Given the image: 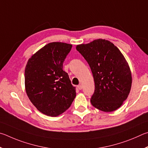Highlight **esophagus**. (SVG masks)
Returning <instances> with one entry per match:
<instances>
[{
    "instance_id": "esophagus-1",
    "label": "esophagus",
    "mask_w": 148,
    "mask_h": 148,
    "mask_svg": "<svg viewBox=\"0 0 148 148\" xmlns=\"http://www.w3.org/2000/svg\"><path fill=\"white\" fill-rule=\"evenodd\" d=\"M77 88H78L79 90H82V86L81 84H79L78 86H77Z\"/></svg>"
}]
</instances>
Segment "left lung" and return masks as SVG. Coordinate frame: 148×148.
<instances>
[{"instance_id": "obj_1", "label": "left lung", "mask_w": 148, "mask_h": 148, "mask_svg": "<svg viewBox=\"0 0 148 148\" xmlns=\"http://www.w3.org/2000/svg\"><path fill=\"white\" fill-rule=\"evenodd\" d=\"M89 64L95 82L92 105L103 112L120 107L130 92L132 77L120 51L110 41L98 39L77 46Z\"/></svg>"}]
</instances>
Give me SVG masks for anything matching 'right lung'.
I'll return each mask as SVG.
<instances>
[{"label":"right lung","instance_id":"right-lung-1","mask_svg":"<svg viewBox=\"0 0 148 148\" xmlns=\"http://www.w3.org/2000/svg\"><path fill=\"white\" fill-rule=\"evenodd\" d=\"M71 47L66 43H49L34 54L26 66V92L36 108L47 116L61 114L76 96L75 88L63 70Z\"/></svg>","mask_w":148,"mask_h":148}]
</instances>
